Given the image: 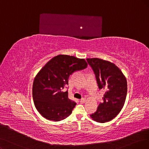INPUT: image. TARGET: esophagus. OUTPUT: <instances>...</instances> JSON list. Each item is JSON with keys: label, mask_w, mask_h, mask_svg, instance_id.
I'll return each instance as SVG.
<instances>
[{"label": "esophagus", "mask_w": 149, "mask_h": 149, "mask_svg": "<svg viewBox=\"0 0 149 149\" xmlns=\"http://www.w3.org/2000/svg\"><path fill=\"white\" fill-rule=\"evenodd\" d=\"M80 103H81V104L85 103V102H86V99H85V98H82V99H81V100H80Z\"/></svg>", "instance_id": "34e87169"}]
</instances>
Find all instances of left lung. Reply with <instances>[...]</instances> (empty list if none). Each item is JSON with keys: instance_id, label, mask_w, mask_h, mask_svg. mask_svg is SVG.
<instances>
[{"instance_id": "left-lung-1", "label": "left lung", "mask_w": 149, "mask_h": 149, "mask_svg": "<svg viewBox=\"0 0 149 149\" xmlns=\"http://www.w3.org/2000/svg\"><path fill=\"white\" fill-rule=\"evenodd\" d=\"M96 75L100 89L106 90L103 102L90 117L99 123L112 120L121 111L127 95V81L122 72L112 63L100 58H87Z\"/></svg>"}]
</instances>
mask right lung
<instances>
[{
  "mask_svg": "<svg viewBox=\"0 0 149 149\" xmlns=\"http://www.w3.org/2000/svg\"><path fill=\"white\" fill-rule=\"evenodd\" d=\"M84 59L59 54L54 56L38 72L33 82L32 97L36 108L42 117L58 122L68 117L76 102L68 98L69 76L86 68Z\"/></svg>",
  "mask_w": 149,
  "mask_h": 149,
  "instance_id": "add662e5",
  "label": "right lung"
}]
</instances>
